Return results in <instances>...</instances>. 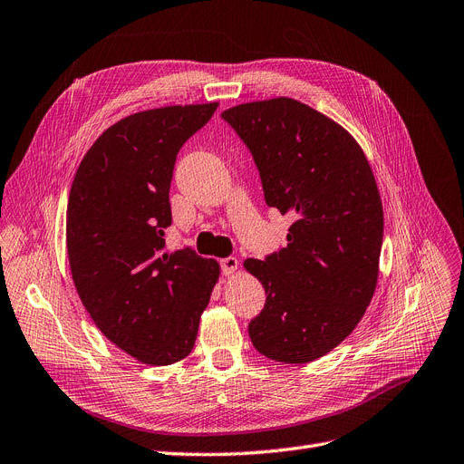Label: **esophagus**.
<instances>
[{"label": "esophagus", "mask_w": 464, "mask_h": 464, "mask_svg": "<svg viewBox=\"0 0 464 464\" xmlns=\"http://www.w3.org/2000/svg\"><path fill=\"white\" fill-rule=\"evenodd\" d=\"M237 266H239V263H237L236 256H227V258H222V261H220V270L225 276H232L237 270Z\"/></svg>", "instance_id": "34e87169"}]
</instances>
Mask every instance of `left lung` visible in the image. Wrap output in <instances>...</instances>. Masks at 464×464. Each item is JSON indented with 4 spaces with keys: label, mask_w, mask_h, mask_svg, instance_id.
<instances>
[{
    "label": "left lung",
    "mask_w": 464,
    "mask_h": 464,
    "mask_svg": "<svg viewBox=\"0 0 464 464\" xmlns=\"http://www.w3.org/2000/svg\"><path fill=\"white\" fill-rule=\"evenodd\" d=\"M220 118L249 148L266 206L295 218L287 247L244 263L266 293L251 343L276 362H314L354 331L375 293L384 220L373 171L346 129L295 99Z\"/></svg>",
    "instance_id": "obj_1"
}]
</instances>
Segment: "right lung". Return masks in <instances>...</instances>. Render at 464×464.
<instances>
[{"mask_svg": "<svg viewBox=\"0 0 464 464\" xmlns=\"http://www.w3.org/2000/svg\"><path fill=\"white\" fill-rule=\"evenodd\" d=\"M218 102L165 106L108 127L83 156L66 209L73 285L102 335L148 365L187 358L218 265L165 253L177 154Z\"/></svg>", "mask_w": 464, "mask_h": 464, "instance_id": "1", "label": "right lung"}]
</instances>
